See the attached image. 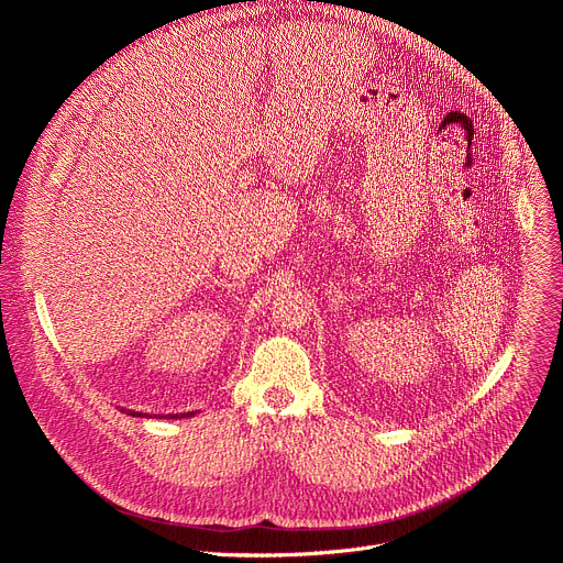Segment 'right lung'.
Masks as SVG:
<instances>
[{
    "instance_id": "obj_1",
    "label": "right lung",
    "mask_w": 563,
    "mask_h": 563,
    "mask_svg": "<svg viewBox=\"0 0 563 563\" xmlns=\"http://www.w3.org/2000/svg\"><path fill=\"white\" fill-rule=\"evenodd\" d=\"M122 412H126V415H131V417H148V415H142V412H133V410H122ZM196 412H187V415H167L169 419H185V417H194Z\"/></svg>"
}]
</instances>
